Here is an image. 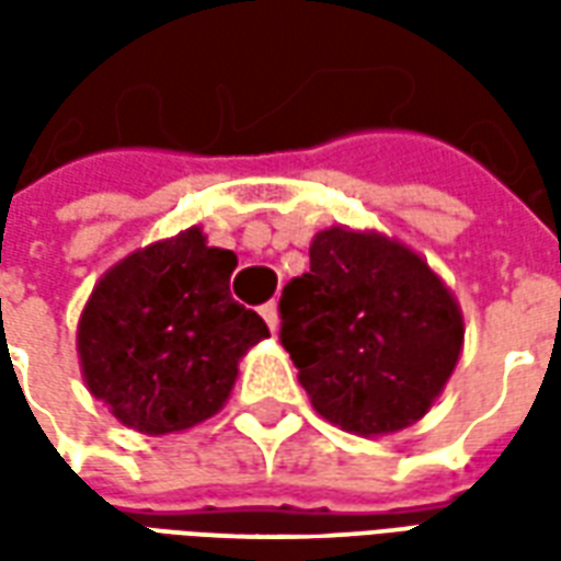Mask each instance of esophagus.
I'll list each match as a JSON object with an SVG mask.
<instances>
[{
    "label": "esophagus",
    "mask_w": 561,
    "mask_h": 561,
    "mask_svg": "<svg viewBox=\"0 0 561 561\" xmlns=\"http://www.w3.org/2000/svg\"><path fill=\"white\" fill-rule=\"evenodd\" d=\"M261 318L267 321L270 333H276V328H279V312H276V304H273V300L261 306Z\"/></svg>",
    "instance_id": "esophagus-1"
}]
</instances>
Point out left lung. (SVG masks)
<instances>
[{"instance_id": "obj_1", "label": "left lung", "mask_w": 561, "mask_h": 561, "mask_svg": "<svg viewBox=\"0 0 561 561\" xmlns=\"http://www.w3.org/2000/svg\"><path fill=\"white\" fill-rule=\"evenodd\" d=\"M279 340L321 417L357 435L397 433L430 412L462 348V316L412 249L328 228L309 273L285 285Z\"/></svg>"}]
</instances>
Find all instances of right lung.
I'll return each mask as SVG.
<instances>
[{
    "label": "right lung",
    "mask_w": 561,
    "mask_h": 561,
    "mask_svg": "<svg viewBox=\"0 0 561 561\" xmlns=\"http://www.w3.org/2000/svg\"><path fill=\"white\" fill-rule=\"evenodd\" d=\"M233 267V252L188 228L104 273L80 316L78 352L87 388L116 421L164 435L225 405L237 360L270 336L231 297Z\"/></svg>",
    "instance_id": "add662e5"
}]
</instances>
